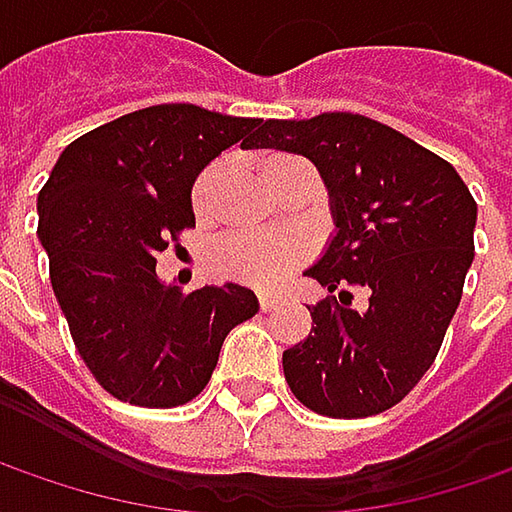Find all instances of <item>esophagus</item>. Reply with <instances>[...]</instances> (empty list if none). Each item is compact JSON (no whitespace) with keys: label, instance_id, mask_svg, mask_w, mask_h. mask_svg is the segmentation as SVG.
<instances>
[{"label":"esophagus","instance_id":"obj_1","mask_svg":"<svg viewBox=\"0 0 512 512\" xmlns=\"http://www.w3.org/2000/svg\"><path fill=\"white\" fill-rule=\"evenodd\" d=\"M257 300H260V309H263V312H272V309H278V303H280V298L269 295V292H260V295H257Z\"/></svg>","mask_w":512,"mask_h":512}]
</instances>
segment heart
<instances>
[{
	"instance_id": "1",
	"label": "heart",
	"mask_w": 512,
	"mask_h": 512,
	"mask_svg": "<svg viewBox=\"0 0 512 512\" xmlns=\"http://www.w3.org/2000/svg\"><path fill=\"white\" fill-rule=\"evenodd\" d=\"M295 157L289 154H269L260 163L263 180L272 177L280 166L292 163ZM220 168L209 166L194 183L191 203L194 212H203L209 206L214 183H217ZM309 255V246L300 234H240V237H226L220 240L209 255V266L217 278L249 283V286H275L295 272L300 263Z\"/></svg>"
}]
</instances>
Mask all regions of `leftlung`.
<instances>
[{
    "instance_id": "obj_1",
    "label": "left lung",
    "mask_w": 512,
    "mask_h": 512,
    "mask_svg": "<svg viewBox=\"0 0 512 512\" xmlns=\"http://www.w3.org/2000/svg\"><path fill=\"white\" fill-rule=\"evenodd\" d=\"M312 160L335 234L306 275L329 295L312 332L283 352L303 407L367 418L395 407L433 367L473 263L476 200L458 171L401 131L349 111L257 120L249 148ZM349 285L368 292L351 309Z\"/></svg>"
}]
</instances>
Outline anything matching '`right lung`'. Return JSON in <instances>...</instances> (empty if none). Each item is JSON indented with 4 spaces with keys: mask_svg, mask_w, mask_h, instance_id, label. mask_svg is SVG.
<instances>
[{
    "mask_svg": "<svg viewBox=\"0 0 512 512\" xmlns=\"http://www.w3.org/2000/svg\"><path fill=\"white\" fill-rule=\"evenodd\" d=\"M252 117L189 102L151 105L68 145L39 191L51 286L85 367L114 398L168 410L209 384L220 346L260 309L240 283L189 295L157 278V255L194 226L191 186Z\"/></svg>",
    "mask_w": 512,
    "mask_h": 512,
    "instance_id": "1",
    "label": "right lung"
}]
</instances>
